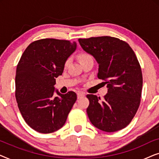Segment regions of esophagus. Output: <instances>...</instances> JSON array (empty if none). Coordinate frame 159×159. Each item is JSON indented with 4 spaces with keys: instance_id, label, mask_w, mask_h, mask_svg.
Returning a JSON list of instances; mask_svg holds the SVG:
<instances>
[{
    "instance_id": "1",
    "label": "esophagus",
    "mask_w": 159,
    "mask_h": 159,
    "mask_svg": "<svg viewBox=\"0 0 159 159\" xmlns=\"http://www.w3.org/2000/svg\"><path fill=\"white\" fill-rule=\"evenodd\" d=\"M84 96V93H82V92H78L77 93V98L80 99L82 97Z\"/></svg>"
}]
</instances>
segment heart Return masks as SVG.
Returning <instances> with one entry per match:
<instances>
[{"label": "heart", "instance_id": "b5f03b06", "mask_svg": "<svg viewBox=\"0 0 159 159\" xmlns=\"http://www.w3.org/2000/svg\"><path fill=\"white\" fill-rule=\"evenodd\" d=\"M89 56H90V55H88V53H80V55H79V56H78V58H79V59H80V61H81V60H83V59H84V58H88V57H89ZM68 63H69V61H67L66 62V64H65V65H66L68 64Z\"/></svg>", "mask_w": 159, "mask_h": 159}]
</instances>
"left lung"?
Returning <instances> with one entry per match:
<instances>
[{"label":"left lung","mask_w":159,"mask_h":159,"mask_svg":"<svg viewBox=\"0 0 159 159\" xmlns=\"http://www.w3.org/2000/svg\"><path fill=\"white\" fill-rule=\"evenodd\" d=\"M78 40L82 49L96 60L98 77L104 80L108 88L101 101L96 95H87L90 121L104 132L124 129L131 122L140 103L143 75L135 53L128 43L113 37Z\"/></svg>","instance_id":"8db88e82"}]
</instances>
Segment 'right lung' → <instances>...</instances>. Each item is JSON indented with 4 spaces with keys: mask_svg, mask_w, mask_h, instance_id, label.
I'll return each mask as SVG.
<instances>
[{
    "mask_svg": "<svg viewBox=\"0 0 159 159\" xmlns=\"http://www.w3.org/2000/svg\"><path fill=\"white\" fill-rule=\"evenodd\" d=\"M76 48V42L41 39L30 43L19 60L15 77L16 102L26 123L37 132L51 133L61 128L77 101L75 92L61 94L54 87Z\"/></svg>",
    "mask_w": 159,
    "mask_h": 159,
    "instance_id": "right-lung-1",
    "label": "right lung"
}]
</instances>
